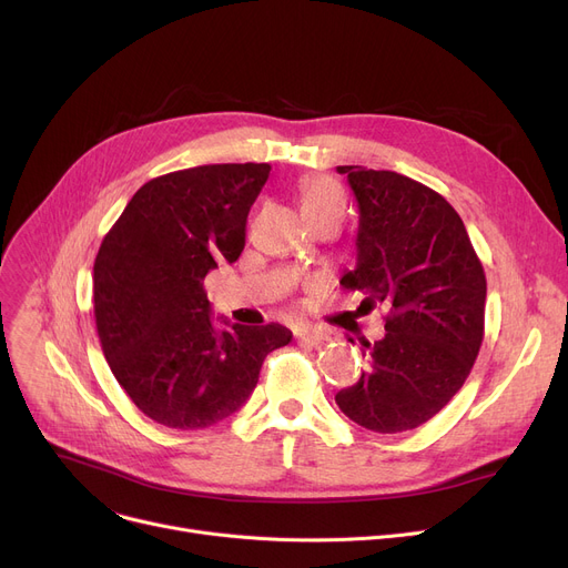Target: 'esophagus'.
<instances>
[{"label":"esophagus","mask_w":568,"mask_h":568,"mask_svg":"<svg viewBox=\"0 0 568 568\" xmlns=\"http://www.w3.org/2000/svg\"><path fill=\"white\" fill-rule=\"evenodd\" d=\"M296 341L306 343V345H322V343L329 341V336L322 334V332H315V329H300V332H296Z\"/></svg>","instance_id":"obj_1"}]
</instances>
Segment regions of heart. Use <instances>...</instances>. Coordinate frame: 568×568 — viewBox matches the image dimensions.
Returning a JSON list of instances; mask_svg holds the SVG:
<instances>
[{"label":"heart","mask_w":568,"mask_h":568,"mask_svg":"<svg viewBox=\"0 0 568 568\" xmlns=\"http://www.w3.org/2000/svg\"><path fill=\"white\" fill-rule=\"evenodd\" d=\"M324 206H341L343 209V193L341 189L329 182V179H315L302 191V209H324Z\"/></svg>","instance_id":"obj_1"}]
</instances>
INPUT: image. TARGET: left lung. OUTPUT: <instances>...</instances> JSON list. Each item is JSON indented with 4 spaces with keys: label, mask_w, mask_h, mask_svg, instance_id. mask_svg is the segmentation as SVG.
Instances as JSON below:
<instances>
[{
    "label": "left lung",
    "mask_w": 568,
    "mask_h": 568,
    "mask_svg": "<svg viewBox=\"0 0 568 568\" xmlns=\"http://www.w3.org/2000/svg\"><path fill=\"white\" fill-rule=\"evenodd\" d=\"M359 204L356 266L341 278L389 304L368 371L336 403L375 433L419 428L465 384L484 341L486 274L456 209L392 170L338 165Z\"/></svg>",
    "instance_id": "obj_1"
}]
</instances>
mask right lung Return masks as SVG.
<instances>
[{
  "mask_svg": "<svg viewBox=\"0 0 568 568\" xmlns=\"http://www.w3.org/2000/svg\"><path fill=\"white\" fill-rule=\"evenodd\" d=\"M268 163L176 170L146 182L94 262V315L108 366L161 426L209 428L253 394L264 356L292 341L281 324L219 332L204 276L236 262Z\"/></svg>",
  "mask_w": 568,
  "mask_h": 568,
  "instance_id": "obj_1",
  "label": "right lung"
}]
</instances>
